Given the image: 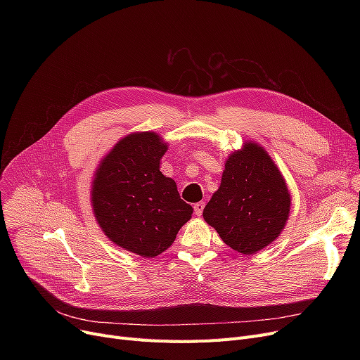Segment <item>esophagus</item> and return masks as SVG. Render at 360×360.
Returning <instances> with one entry per match:
<instances>
[{"label": "esophagus", "instance_id": "1", "mask_svg": "<svg viewBox=\"0 0 360 360\" xmlns=\"http://www.w3.org/2000/svg\"><path fill=\"white\" fill-rule=\"evenodd\" d=\"M204 205H205V202H202V201H200V202L194 204V213H195V216H201V214H202Z\"/></svg>", "mask_w": 360, "mask_h": 360}]
</instances>
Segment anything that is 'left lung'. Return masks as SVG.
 <instances>
[{
	"label": "left lung",
	"mask_w": 360,
	"mask_h": 360,
	"mask_svg": "<svg viewBox=\"0 0 360 360\" xmlns=\"http://www.w3.org/2000/svg\"><path fill=\"white\" fill-rule=\"evenodd\" d=\"M289 213L285 178L266 150L247 141L226 160L219 190L202 217L232 250L255 254L280 236Z\"/></svg>",
	"instance_id": "left-lung-1"
}]
</instances>
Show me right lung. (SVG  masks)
<instances>
[{"label": "right lung", "instance_id": "obj_1", "mask_svg": "<svg viewBox=\"0 0 360 360\" xmlns=\"http://www.w3.org/2000/svg\"><path fill=\"white\" fill-rule=\"evenodd\" d=\"M166 150L156 132H132L102 159L91 184L93 213L103 233L146 258L166 251L194 212L175 181L160 172Z\"/></svg>", "mask_w": 360, "mask_h": 360}]
</instances>
